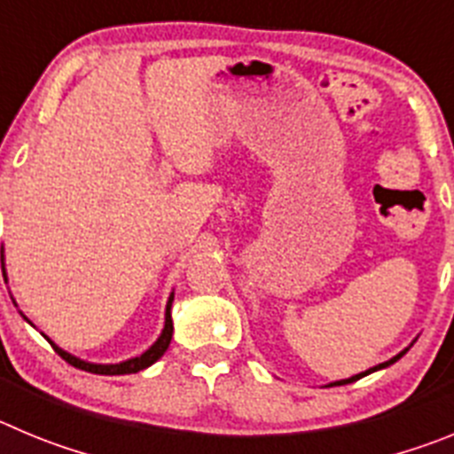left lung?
I'll list each match as a JSON object with an SVG mask.
<instances>
[{"instance_id": "1", "label": "left lung", "mask_w": 454, "mask_h": 454, "mask_svg": "<svg viewBox=\"0 0 454 454\" xmlns=\"http://www.w3.org/2000/svg\"><path fill=\"white\" fill-rule=\"evenodd\" d=\"M407 350H409V348H407ZM407 350H403V352H400V355H395V356H393V359H388V362L380 364V366L371 368V371H366V372H359V375H352V377H348V380H340V382H334V384H330V387H340V384H350V382H355V380H359V377L368 375V372H372V371H380V368H387V366H391V364H395V362H398L400 356H403L404 352H407Z\"/></svg>"}]
</instances>
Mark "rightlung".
Here are the masks:
<instances>
[{"instance_id":"obj_1","label":"right lung","mask_w":454,"mask_h":454,"mask_svg":"<svg viewBox=\"0 0 454 454\" xmlns=\"http://www.w3.org/2000/svg\"><path fill=\"white\" fill-rule=\"evenodd\" d=\"M170 307H172V295H170V300H168V307H166V327H163L161 336L156 339L154 346H152L147 352H143L140 356L127 359V362H122V364H88V362H82V359H77V356L67 355L66 350H61V348L56 346V343H51V340L50 343L54 346V350L59 352V355H61L67 364H72L74 368H82V371H86V372H95V375H129V372H138V371H143V368L152 366L156 359H161L163 352H166L168 346H170V339H172Z\"/></svg>"}]
</instances>
